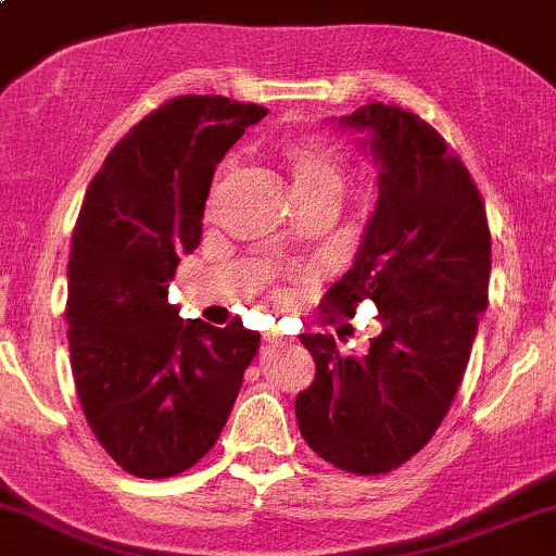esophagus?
I'll use <instances>...</instances> for the list:
<instances>
[{"label": "esophagus", "instance_id": "1", "mask_svg": "<svg viewBox=\"0 0 556 556\" xmlns=\"http://www.w3.org/2000/svg\"><path fill=\"white\" fill-rule=\"evenodd\" d=\"M264 338L268 340V343H274V345H282V343H288V338H285V334L282 332H277V329H271V332H266L264 334Z\"/></svg>", "mask_w": 556, "mask_h": 556}]
</instances>
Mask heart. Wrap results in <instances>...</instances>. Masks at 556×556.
<instances>
[{
	"label": "heart",
	"mask_w": 556,
	"mask_h": 556,
	"mask_svg": "<svg viewBox=\"0 0 556 556\" xmlns=\"http://www.w3.org/2000/svg\"><path fill=\"white\" fill-rule=\"evenodd\" d=\"M277 157L290 176L292 192L298 205H338L343 203L348 187H351V168L345 155L327 139L316 137H292L277 144ZM231 174L229 163L218 166L211 179L208 198L216 200L227 187Z\"/></svg>",
	"instance_id": "1"
}]
</instances>
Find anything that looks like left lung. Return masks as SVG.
Instances as JSON below:
<instances>
[{
	"label": "left lung",
	"instance_id": "left-lung-1",
	"mask_svg": "<svg viewBox=\"0 0 556 556\" xmlns=\"http://www.w3.org/2000/svg\"><path fill=\"white\" fill-rule=\"evenodd\" d=\"M345 126L369 129L380 200L356 264L327 290V319L371 301L382 332L364 356L301 334L316 377L295 399L303 441L332 467L386 475L427 446L465 377L488 308L491 229L462 157L419 115L369 102Z\"/></svg>",
	"mask_w": 556,
	"mask_h": 556
}]
</instances>
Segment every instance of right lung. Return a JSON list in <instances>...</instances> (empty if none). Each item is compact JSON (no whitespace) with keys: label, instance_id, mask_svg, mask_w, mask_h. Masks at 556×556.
<instances>
[{"label":"right lung","instance_id":"1","mask_svg":"<svg viewBox=\"0 0 556 556\" xmlns=\"http://www.w3.org/2000/svg\"><path fill=\"white\" fill-rule=\"evenodd\" d=\"M266 108L181 94L134 124L87 189L68 258L71 369L84 417L144 480L198 465L222 435L261 334L185 321L168 303L203 237L216 163Z\"/></svg>","mask_w":556,"mask_h":556}]
</instances>
